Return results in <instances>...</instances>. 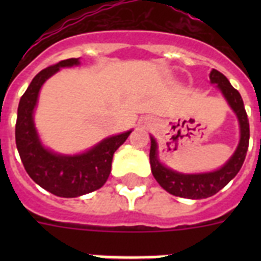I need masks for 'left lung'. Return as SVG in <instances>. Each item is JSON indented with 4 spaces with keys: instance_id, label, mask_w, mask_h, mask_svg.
Segmentation results:
<instances>
[{
    "instance_id": "8db88e82",
    "label": "left lung",
    "mask_w": 261,
    "mask_h": 261,
    "mask_svg": "<svg viewBox=\"0 0 261 261\" xmlns=\"http://www.w3.org/2000/svg\"><path fill=\"white\" fill-rule=\"evenodd\" d=\"M210 81L211 84L218 85L229 106L239 118L240 134H241L240 143L234 154L231 155L230 160L222 168L208 173L184 174L172 171L160 163L157 155V142L153 137H150L151 146L149 157H150L151 173L160 186L174 196L187 199H204L213 196L239 173L247 155L248 146H249V120L241 94L239 93V90L231 87L229 80L221 71L215 69L211 70Z\"/></svg>"
}]
</instances>
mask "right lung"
I'll return each mask as SVG.
<instances>
[{"label": "right lung", "mask_w": 261, "mask_h": 261, "mask_svg": "<svg viewBox=\"0 0 261 261\" xmlns=\"http://www.w3.org/2000/svg\"><path fill=\"white\" fill-rule=\"evenodd\" d=\"M74 65H80L79 58L65 59L35 75L20 98L16 120V146L27 173L42 188L61 198H77L101 188L111 173L114 153L131 133L102 139L83 154H57L43 146L34 124L39 90L61 67Z\"/></svg>", "instance_id": "obj_1"}]
</instances>
